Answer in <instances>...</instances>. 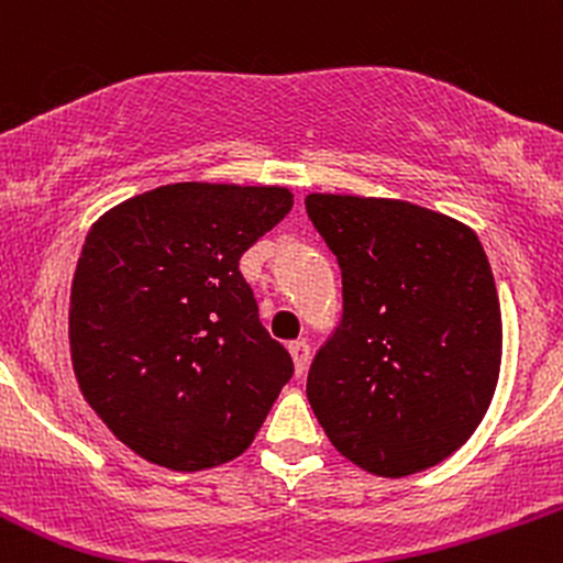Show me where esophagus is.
Listing matches in <instances>:
<instances>
[{
  "label": "esophagus",
  "instance_id": "esophagus-1",
  "mask_svg": "<svg viewBox=\"0 0 563 563\" xmlns=\"http://www.w3.org/2000/svg\"><path fill=\"white\" fill-rule=\"evenodd\" d=\"M290 357H294V365H296V373H301L307 371V363H309V354H312V349H309V344L303 339H296V341H290Z\"/></svg>",
  "mask_w": 563,
  "mask_h": 563
}]
</instances>
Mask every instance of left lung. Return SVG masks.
Returning <instances> with one entry per match:
<instances>
[{"mask_svg": "<svg viewBox=\"0 0 563 563\" xmlns=\"http://www.w3.org/2000/svg\"><path fill=\"white\" fill-rule=\"evenodd\" d=\"M303 203L344 299L309 365L314 416L371 474L437 466L474 434L500 376V301L479 238L407 200L312 192Z\"/></svg>", "mask_w": 563, "mask_h": 563, "instance_id": "obj_1", "label": "left lung"}]
</instances>
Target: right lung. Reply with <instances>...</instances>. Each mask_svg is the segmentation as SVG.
<instances>
[{"instance_id":"obj_1","label":"right lung","mask_w":563,"mask_h":563,"mask_svg":"<svg viewBox=\"0 0 563 563\" xmlns=\"http://www.w3.org/2000/svg\"><path fill=\"white\" fill-rule=\"evenodd\" d=\"M290 206L286 187L179 183L89 230L70 286V360L92 410L145 461H232L294 376L238 267Z\"/></svg>"}]
</instances>
